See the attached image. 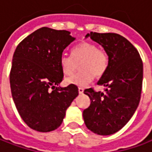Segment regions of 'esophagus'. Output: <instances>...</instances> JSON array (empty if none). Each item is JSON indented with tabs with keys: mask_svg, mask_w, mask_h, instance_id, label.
Here are the masks:
<instances>
[{
	"mask_svg": "<svg viewBox=\"0 0 152 152\" xmlns=\"http://www.w3.org/2000/svg\"><path fill=\"white\" fill-rule=\"evenodd\" d=\"M79 92H80V94H82V93L84 92V89H83L82 87H79Z\"/></svg>",
	"mask_w": 152,
	"mask_h": 152,
	"instance_id": "esophagus-1",
	"label": "esophagus"
}]
</instances>
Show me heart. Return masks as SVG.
Masks as SVG:
<instances>
[{
    "label": "heart",
    "instance_id": "heart-1",
    "mask_svg": "<svg viewBox=\"0 0 152 152\" xmlns=\"http://www.w3.org/2000/svg\"><path fill=\"white\" fill-rule=\"evenodd\" d=\"M80 71L66 80L68 85L86 86L94 79V75L99 77L106 71L109 57L103 49L98 48L95 44L82 42L74 47L72 55L62 54L60 59V68L65 75H72L78 69Z\"/></svg>",
    "mask_w": 152,
    "mask_h": 152
}]
</instances>
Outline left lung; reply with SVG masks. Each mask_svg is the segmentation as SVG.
Returning a JSON list of instances; mask_svg holds the SVG:
<instances>
[{"label": "left lung", "mask_w": 152, "mask_h": 152, "mask_svg": "<svg viewBox=\"0 0 152 152\" xmlns=\"http://www.w3.org/2000/svg\"><path fill=\"white\" fill-rule=\"evenodd\" d=\"M86 37L101 45L109 64L98 81L104 92L86 89L91 104L84 110L86 127L99 135L118 132L131 119L140 101L143 84V62L135 47L125 37L114 34L91 32Z\"/></svg>", "instance_id": "left-lung-1"}]
</instances>
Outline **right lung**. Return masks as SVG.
<instances>
[{
	"instance_id": "obj_1",
	"label": "right lung",
	"mask_w": 152,
	"mask_h": 152,
	"mask_svg": "<svg viewBox=\"0 0 152 152\" xmlns=\"http://www.w3.org/2000/svg\"><path fill=\"white\" fill-rule=\"evenodd\" d=\"M74 39L69 31L44 27L29 34L15 51L9 75L12 97L20 116L33 130L57 129L79 95L77 86H58L64 76L60 57Z\"/></svg>"
}]
</instances>
